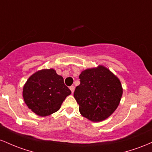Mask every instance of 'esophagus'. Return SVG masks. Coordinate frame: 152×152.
<instances>
[{"label": "esophagus", "instance_id": "1", "mask_svg": "<svg viewBox=\"0 0 152 152\" xmlns=\"http://www.w3.org/2000/svg\"><path fill=\"white\" fill-rule=\"evenodd\" d=\"M75 86H73V85H72V86H70L69 87V89H70V90H71V92H72V93H74V91H75Z\"/></svg>", "mask_w": 152, "mask_h": 152}]
</instances>
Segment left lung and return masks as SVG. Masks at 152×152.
Segmentation results:
<instances>
[{
    "label": "left lung",
    "instance_id": "8db88e82",
    "mask_svg": "<svg viewBox=\"0 0 152 152\" xmlns=\"http://www.w3.org/2000/svg\"><path fill=\"white\" fill-rule=\"evenodd\" d=\"M74 98L79 104L80 113L93 122L108 118L118 106L123 94L121 82L108 68L99 65L87 69L79 76Z\"/></svg>",
    "mask_w": 152,
    "mask_h": 152
}]
</instances>
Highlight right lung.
I'll return each mask as SVG.
<instances>
[{
  "mask_svg": "<svg viewBox=\"0 0 152 152\" xmlns=\"http://www.w3.org/2000/svg\"><path fill=\"white\" fill-rule=\"evenodd\" d=\"M71 91L62 76L53 69L39 70L32 75L23 88L25 103L39 116L57 112Z\"/></svg>",
  "mask_w": 152,
  "mask_h": 152,
  "instance_id": "obj_1",
  "label": "right lung"
}]
</instances>
